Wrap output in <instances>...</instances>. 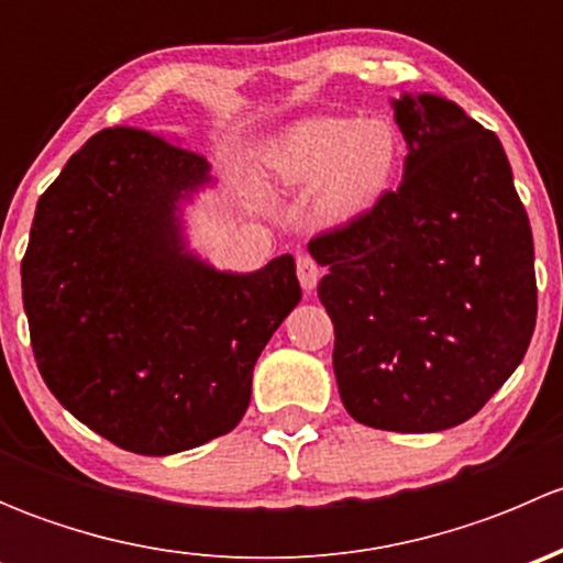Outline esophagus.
<instances>
[{"mask_svg": "<svg viewBox=\"0 0 563 563\" xmlns=\"http://www.w3.org/2000/svg\"><path fill=\"white\" fill-rule=\"evenodd\" d=\"M297 277H299V283H302L305 291L313 294L316 286H318V277H321V266H318L316 261L310 258V255H299V258H297Z\"/></svg>", "mask_w": 563, "mask_h": 563, "instance_id": "esophagus-1", "label": "esophagus"}]
</instances>
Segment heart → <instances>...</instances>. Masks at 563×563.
<instances>
[{
	"label": "heart",
	"instance_id": "1",
	"mask_svg": "<svg viewBox=\"0 0 563 563\" xmlns=\"http://www.w3.org/2000/svg\"><path fill=\"white\" fill-rule=\"evenodd\" d=\"M402 141L387 117L318 113L299 119L266 144V174L288 190L316 187V203L332 223L371 212L395 185Z\"/></svg>",
	"mask_w": 563,
	"mask_h": 563
}]
</instances>
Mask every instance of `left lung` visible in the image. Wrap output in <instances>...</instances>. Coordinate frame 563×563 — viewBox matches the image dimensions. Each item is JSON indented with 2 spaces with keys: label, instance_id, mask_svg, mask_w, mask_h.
Returning a JSON list of instances; mask_svg holds the SVG:
<instances>
[{
  "label": "left lung",
  "instance_id": "left-lung-1",
  "mask_svg": "<svg viewBox=\"0 0 563 563\" xmlns=\"http://www.w3.org/2000/svg\"><path fill=\"white\" fill-rule=\"evenodd\" d=\"M402 179L310 242L327 275L340 400L356 422L439 433L474 417L523 362L537 323L528 214L507 152L441 95L391 100Z\"/></svg>",
  "mask_w": 563,
  "mask_h": 563
}]
</instances>
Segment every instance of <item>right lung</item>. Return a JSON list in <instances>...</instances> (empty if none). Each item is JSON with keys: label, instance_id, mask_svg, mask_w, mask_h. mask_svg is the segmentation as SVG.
Returning a JSON list of instances; mask_svg holds the SVG:
<instances>
[{"label": "right lung", "instance_id": "obj_1", "mask_svg": "<svg viewBox=\"0 0 563 563\" xmlns=\"http://www.w3.org/2000/svg\"><path fill=\"white\" fill-rule=\"evenodd\" d=\"M209 185L196 152L108 128L40 196L21 261L45 387L135 455L234 430L261 351L302 299L294 255L242 275L187 247L181 209Z\"/></svg>", "mask_w": 563, "mask_h": 563}]
</instances>
